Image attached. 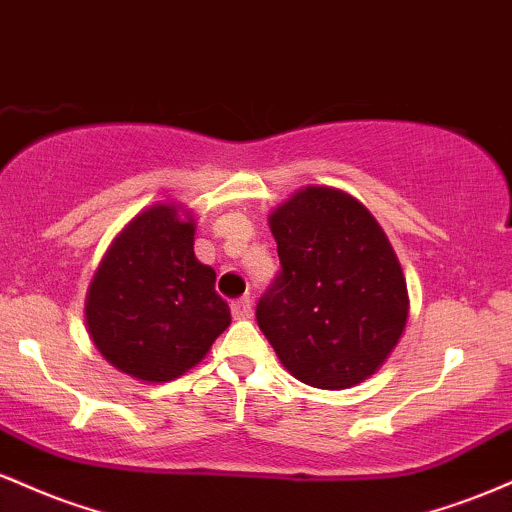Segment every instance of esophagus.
<instances>
[{
	"label": "esophagus",
	"mask_w": 512,
	"mask_h": 512,
	"mask_svg": "<svg viewBox=\"0 0 512 512\" xmlns=\"http://www.w3.org/2000/svg\"><path fill=\"white\" fill-rule=\"evenodd\" d=\"M231 313L236 320H248V317H252V301L248 296L245 298H238V301L231 303Z\"/></svg>",
	"instance_id": "obj_1"
}]
</instances>
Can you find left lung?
I'll return each mask as SVG.
<instances>
[{
    "label": "left lung",
    "instance_id": "1",
    "mask_svg": "<svg viewBox=\"0 0 512 512\" xmlns=\"http://www.w3.org/2000/svg\"><path fill=\"white\" fill-rule=\"evenodd\" d=\"M281 269L257 325L286 370L320 390L370 378L402 337L407 281L390 240L358 199L303 187L269 214Z\"/></svg>",
    "mask_w": 512,
    "mask_h": 512
}]
</instances>
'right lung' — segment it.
Here are the masks:
<instances>
[{
	"label": "right lung",
	"instance_id": "add662e5",
	"mask_svg": "<svg viewBox=\"0 0 512 512\" xmlns=\"http://www.w3.org/2000/svg\"><path fill=\"white\" fill-rule=\"evenodd\" d=\"M216 272L195 257V219L154 204L122 228L93 274L86 325L117 370L168 383L197 366L231 325Z\"/></svg>",
	"mask_w": 512,
	"mask_h": 512
}]
</instances>
